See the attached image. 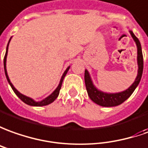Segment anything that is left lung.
I'll use <instances>...</instances> for the list:
<instances>
[{
    "label": "left lung",
    "instance_id": "obj_1",
    "mask_svg": "<svg viewBox=\"0 0 148 148\" xmlns=\"http://www.w3.org/2000/svg\"><path fill=\"white\" fill-rule=\"evenodd\" d=\"M129 32L137 47V64H138L137 76L130 87L127 88L126 90L119 92H106L101 91L96 87L95 84H93L91 76L87 69H85L84 71V82H85L88 95L94 103L97 104L101 106L113 107L121 105L130 97V95L133 93V92L135 90V88H137L140 82L143 75V58L142 47H141L140 42L138 39V38L134 35L133 31L129 29Z\"/></svg>",
    "mask_w": 148,
    "mask_h": 148
}]
</instances>
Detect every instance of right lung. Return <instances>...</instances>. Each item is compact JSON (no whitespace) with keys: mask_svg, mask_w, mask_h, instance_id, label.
<instances>
[{"mask_svg":"<svg viewBox=\"0 0 148 148\" xmlns=\"http://www.w3.org/2000/svg\"><path fill=\"white\" fill-rule=\"evenodd\" d=\"M11 38H12V37L10 38L9 42H8V45H7V47H6L5 56V58H4V69H5V73L6 79H7V80H8V82H9V84H10V85L11 86V88H12V89L14 90V92H15V94L18 96V97H19V98H20V99H21L24 103L27 104V105H29V106H47V105H49V104L52 103L53 101L56 99L57 97L59 96L60 90L61 86H62V83H63V80H64V77H65V76H66V74L68 73V70H69V68H70V66H68V68H66V70L64 71V73H63V75H62V76H61L60 81L59 85L57 86L56 88V89H55V90H54V91H53L50 95L47 96V97H45L44 99H42V101H34L33 98H31V97H27V96L24 95V94L21 93L19 91H18V90L16 89V88L14 86V84L11 83V81H10V77H9V76H8L7 69H6V61H7V55H8L9 44H10Z\"/></svg>","mask_w":148,"mask_h":148,"instance_id":"right-lung-1","label":"right lung"}]
</instances>
